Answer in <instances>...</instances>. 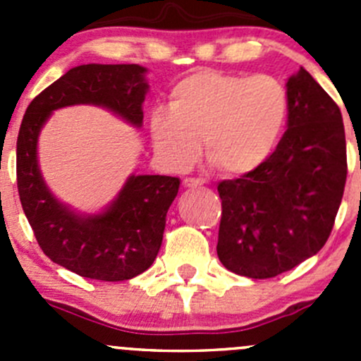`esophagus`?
Returning a JSON list of instances; mask_svg holds the SVG:
<instances>
[{
  "label": "esophagus",
  "instance_id": "1",
  "mask_svg": "<svg viewBox=\"0 0 361 361\" xmlns=\"http://www.w3.org/2000/svg\"><path fill=\"white\" fill-rule=\"evenodd\" d=\"M183 185L187 188H195V187H201V185H204V180L202 178H185Z\"/></svg>",
  "mask_w": 361,
  "mask_h": 361
}]
</instances>
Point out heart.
<instances>
[{
  "label": "heart",
  "instance_id": "b5f03b06",
  "mask_svg": "<svg viewBox=\"0 0 361 361\" xmlns=\"http://www.w3.org/2000/svg\"><path fill=\"white\" fill-rule=\"evenodd\" d=\"M286 87L271 75L246 78L221 71L185 76L169 92V110L152 115L150 134L159 159L171 171H187L201 154L224 173L248 174L274 154L286 122Z\"/></svg>",
  "mask_w": 361,
  "mask_h": 361
}]
</instances>
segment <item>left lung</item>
<instances>
[{
  "label": "left lung",
  "mask_w": 361,
  "mask_h": 361,
  "mask_svg": "<svg viewBox=\"0 0 361 361\" xmlns=\"http://www.w3.org/2000/svg\"><path fill=\"white\" fill-rule=\"evenodd\" d=\"M288 129L258 169L218 185L216 253L253 279L283 274L325 246L344 194L348 160L341 110L298 69L286 82Z\"/></svg>",
  "instance_id": "8db88e82"
}]
</instances>
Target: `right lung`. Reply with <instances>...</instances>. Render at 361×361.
<instances>
[{
    "label": "right lung",
    "mask_w": 361,
    "mask_h": 361,
    "mask_svg": "<svg viewBox=\"0 0 361 361\" xmlns=\"http://www.w3.org/2000/svg\"><path fill=\"white\" fill-rule=\"evenodd\" d=\"M147 92V68L140 64H82L38 94L20 123L17 187L25 218L43 253L83 278L126 281L154 264L180 178L130 174L103 211L78 213L43 180L39 133L54 111L75 104L101 106L140 129Z\"/></svg>",
    "instance_id": "obj_1"
}]
</instances>
